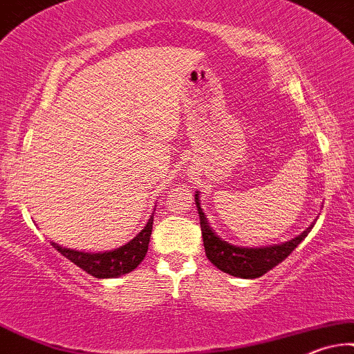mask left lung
Here are the masks:
<instances>
[{"label":"left lung","mask_w":354,"mask_h":354,"mask_svg":"<svg viewBox=\"0 0 354 354\" xmlns=\"http://www.w3.org/2000/svg\"><path fill=\"white\" fill-rule=\"evenodd\" d=\"M194 199L201 218V230H203L205 257L221 271L235 277H243V279H254V277L263 276L265 272L279 265L283 259L288 258L294 252V248H297V245L306 239L315 223H310V227H307L301 235H297L296 239L289 241H284V243L259 248L236 247V245H232L229 241L222 240L212 230V227L209 225L207 217H205L203 207H201L199 192L196 194Z\"/></svg>","instance_id":"1"}]
</instances>
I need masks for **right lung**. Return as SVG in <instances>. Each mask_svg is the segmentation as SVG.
Returning a JSON list of instances; mask_svg holds the SVG:
<instances>
[{
    "label": "right lung",
    "mask_w": 354,
    "mask_h": 354,
    "mask_svg": "<svg viewBox=\"0 0 354 354\" xmlns=\"http://www.w3.org/2000/svg\"><path fill=\"white\" fill-rule=\"evenodd\" d=\"M151 227H153V214L145 223L144 229L138 232L131 241H127L122 247L111 250V252L86 253L62 247L55 241H50V245L66 259H70L71 263H75L78 268H82L83 271L97 277V279L119 277L136 270L142 263V259L145 258L147 250H149Z\"/></svg>",
    "instance_id": "add662e5"
}]
</instances>
